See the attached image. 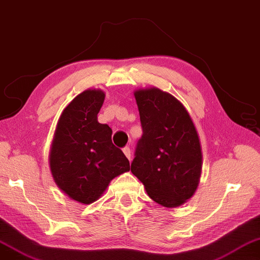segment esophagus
<instances>
[{"mask_svg":"<svg viewBox=\"0 0 260 260\" xmlns=\"http://www.w3.org/2000/svg\"><path fill=\"white\" fill-rule=\"evenodd\" d=\"M122 152H123V154L126 155V157L131 161V149L128 148V147H125V148L122 149Z\"/></svg>","mask_w":260,"mask_h":260,"instance_id":"obj_1","label":"esophagus"}]
</instances>
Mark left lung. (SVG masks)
I'll use <instances>...</instances> for the list:
<instances>
[{
    "label": "left lung",
    "mask_w": 260,
    "mask_h": 260,
    "mask_svg": "<svg viewBox=\"0 0 260 260\" xmlns=\"http://www.w3.org/2000/svg\"><path fill=\"white\" fill-rule=\"evenodd\" d=\"M142 125L131 166L154 202L176 208L197 190L202 147L190 114L180 100L157 87L134 91Z\"/></svg>",
    "instance_id": "1"
}]
</instances>
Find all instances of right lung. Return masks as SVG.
Here are the masks:
<instances>
[{
	"mask_svg": "<svg viewBox=\"0 0 260 260\" xmlns=\"http://www.w3.org/2000/svg\"><path fill=\"white\" fill-rule=\"evenodd\" d=\"M105 92L88 88L61 112L49 165L57 187L78 203L91 204L110 182L129 170V161L112 143V129L98 121Z\"/></svg>",
	"mask_w": 260,
	"mask_h": 260,
	"instance_id": "obj_1",
	"label": "right lung"
}]
</instances>
